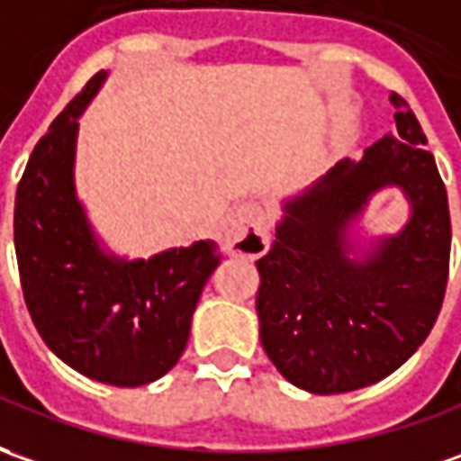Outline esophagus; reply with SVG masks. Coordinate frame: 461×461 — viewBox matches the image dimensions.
<instances>
[{"mask_svg":"<svg viewBox=\"0 0 461 461\" xmlns=\"http://www.w3.org/2000/svg\"><path fill=\"white\" fill-rule=\"evenodd\" d=\"M271 246V218L258 203H240L228 215L225 250L230 256L258 258Z\"/></svg>","mask_w":461,"mask_h":461,"instance_id":"34e87169","label":"esophagus"}]
</instances>
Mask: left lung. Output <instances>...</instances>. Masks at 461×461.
Returning <instances> with one entry per match:
<instances>
[{
	"label": "left lung",
	"instance_id": "1",
	"mask_svg": "<svg viewBox=\"0 0 461 461\" xmlns=\"http://www.w3.org/2000/svg\"><path fill=\"white\" fill-rule=\"evenodd\" d=\"M396 130L344 160L301 198L258 266L261 344L298 389L344 394L376 384L424 344L449 278V203L427 135L402 95ZM402 185L412 221L364 262L343 256L345 228L374 189Z\"/></svg>",
	"mask_w": 461,
	"mask_h": 461
}]
</instances>
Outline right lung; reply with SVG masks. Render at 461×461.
Instances as JSON below:
<instances>
[{
  "label": "right lung",
  "instance_id": "obj_1",
  "mask_svg": "<svg viewBox=\"0 0 461 461\" xmlns=\"http://www.w3.org/2000/svg\"><path fill=\"white\" fill-rule=\"evenodd\" d=\"M87 79L34 145L14 200V250L24 303L42 341L79 374L142 386L173 369L221 249L200 240L150 261H115L97 249L75 198L77 117L103 85Z\"/></svg>",
  "mask_w": 461,
  "mask_h": 461
}]
</instances>
